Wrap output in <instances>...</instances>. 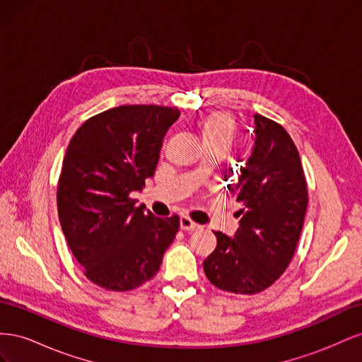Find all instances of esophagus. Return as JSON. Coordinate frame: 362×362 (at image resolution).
I'll return each instance as SVG.
<instances>
[{"label":"esophagus","instance_id":"1","mask_svg":"<svg viewBox=\"0 0 362 362\" xmlns=\"http://www.w3.org/2000/svg\"><path fill=\"white\" fill-rule=\"evenodd\" d=\"M180 226H181L182 231H198V229L201 228L198 223H194L192 218L185 217V216H182L180 218Z\"/></svg>","mask_w":362,"mask_h":362}]
</instances>
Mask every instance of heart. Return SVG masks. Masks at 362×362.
Listing matches in <instances>:
<instances>
[{"label": "heart", "mask_w": 362, "mask_h": 362, "mask_svg": "<svg viewBox=\"0 0 362 362\" xmlns=\"http://www.w3.org/2000/svg\"><path fill=\"white\" fill-rule=\"evenodd\" d=\"M194 133L201 140L204 149L216 148L225 152L234 144L237 124L231 115L213 112L196 120Z\"/></svg>", "instance_id": "heart-1"}]
</instances>
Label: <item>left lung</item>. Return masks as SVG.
Segmentation results:
<instances>
[{
    "instance_id": "8db88e82",
    "label": "left lung",
    "mask_w": 362,
    "mask_h": 362,
    "mask_svg": "<svg viewBox=\"0 0 362 362\" xmlns=\"http://www.w3.org/2000/svg\"><path fill=\"white\" fill-rule=\"evenodd\" d=\"M254 122L255 146L238 181L228 184L240 204V226L234 238L214 233L217 246L204 261L208 281L235 294L266 290L286 272L308 206L303 168L290 134L261 115Z\"/></svg>"
}]
</instances>
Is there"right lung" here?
<instances>
[{
    "label": "right lung",
    "instance_id": "add662e5",
    "mask_svg": "<svg viewBox=\"0 0 362 362\" xmlns=\"http://www.w3.org/2000/svg\"><path fill=\"white\" fill-rule=\"evenodd\" d=\"M178 108L120 105L75 131L63 158L57 210L63 234L96 286L128 291L156 276L180 217H156L131 193L154 177Z\"/></svg>",
    "mask_w": 362,
    "mask_h": 362
}]
</instances>
